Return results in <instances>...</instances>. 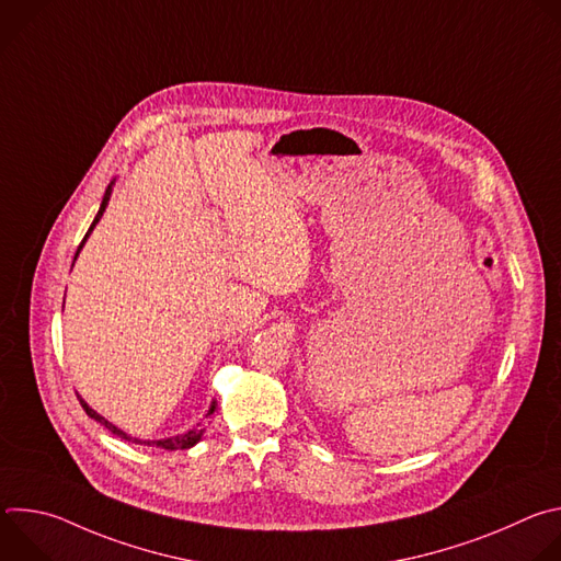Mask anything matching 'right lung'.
<instances>
[{
  "label": "right lung",
  "mask_w": 561,
  "mask_h": 561,
  "mask_svg": "<svg viewBox=\"0 0 561 561\" xmlns=\"http://www.w3.org/2000/svg\"><path fill=\"white\" fill-rule=\"evenodd\" d=\"M111 193H113V182L108 184V188H106V193H104V199H102V206H100V210H98V215H95V219H93V224H91V228H89V232H87V237L82 239V244H79V249H77V253H75V260H77V255H79V251H82V247H84V242L89 239V234L93 232V228L98 226V221L102 219V215H104V210H106V206H108V199H111ZM79 397V394H77ZM79 404H82V409L87 411V415L89 417H93L95 422H100L102 426H106L113 435H117V437H122V439H126V442H135V444H144V446H157V448H167V450H184V448H191V446H195L199 439H202V435H204V426H197V428H193V431H188V433H184V435H178V437H167V439H154V442H146V439H137V437H130V435H126L124 431H119L117 426H113L108 420H104L100 413H95L82 397H79ZM215 409H217V402H213L210 404V409H208V415H213L215 413ZM206 415V417H208Z\"/></svg>",
  "instance_id": "1"
}]
</instances>
